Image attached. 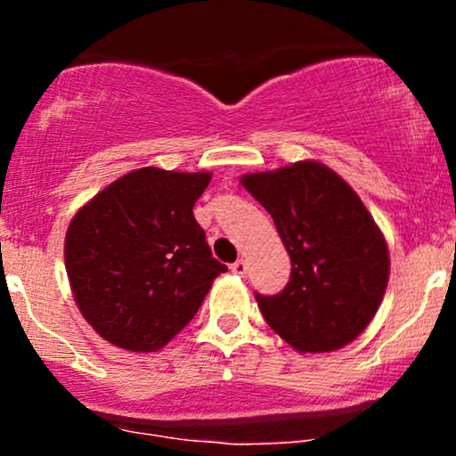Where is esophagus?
<instances>
[{
	"label": "esophagus",
	"instance_id": "esophagus-1",
	"mask_svg": "<svg viewBox=\"0 0 456 456\" xmlns=\"http://www.w3.org/2000/svg\"><path fill=\"white\" fill-rule=\"evenodd\" d=\"M232 272H233V274H238V276H244L246 272H248V261L238 259L235 264H232Z\"/></svg>",
	"mask_w": 456,
	"mask_h": 456
}]
</instances>
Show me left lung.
Segmentation results:
<instances>
[{"instance_id": "left-lung-1", "label": "left lung", "mask_w": 456, "mask_h": 456, "mask_svg": "<svg viewBox=\"0 0 456 456\" xmlns=\"http://www.w3.org/2000/svg\"><path fill=\"white\" fill-rule=\"evenodd\" d=\"M291 259L276 296H255L268 326L300 354L341 349L375 317L390 276L384 233L341 175L317 160L240 177Z\"/></svg>"}]
</instances>
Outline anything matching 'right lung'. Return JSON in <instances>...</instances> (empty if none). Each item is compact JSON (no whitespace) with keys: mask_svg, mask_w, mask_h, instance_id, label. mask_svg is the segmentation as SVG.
Masks as SVG:
<instances>
[{"mask_svg":"<svg viewBox=\"0 0 456 456\" xmlns=\"http://www.w3.org/2000/svg\"><path fill=\"white\" fill-rule=\"evenodd\" d=\"M212 174L143 167L75 214L64 259L87 323L115 347L156 352L195 317L227 265L192 216Z\"/></svg>","mask_w":456,"mask_h":456,"instance_id":"obj_1","label":"right lung"}]
</instances>
